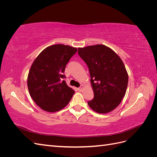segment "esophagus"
<instances>
[{"instance_id":"1","label":"esophagus","mask_w":157,"mask_h":157,"mask_svg":"<svg viewBox=\"0 0 157 157\" xmlns=\"http://www.w3.org/2000/svg\"><path fill=\"white\" fill-rule=\"evenodd\" d=\"M84 86H83V85H81V86H80L78 88V91L79 92H82V90H83V89H84Z\"/></svg>"}]
</instances>
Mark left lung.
<instances>
[{
    "instance_id": "8db88e82",
    "label": "left lung",
    "mask_w": 157,
    "mask_h": 157,
    "mask_svg": "<svg viewBox=\"0 0 157 157\" xmlns=\"http://www.w3.org/2000/svg\"><path fill=\"white\" fill-rule=\"evenodd\" d=\"M87 64L94 98L88 104L93 111L105 114L117 108L124 97L128 75L121 58L111 48L96 44L78 48Z\"/></svg>"
}]
</instances>
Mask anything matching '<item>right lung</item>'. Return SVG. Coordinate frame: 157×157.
<instances>
[{
  "mask_svg": "<svg viewBox=\"0 0 157 157\" xmlns=\"http://www.w3.org/2000/svg\"><path fill=\"white\" fill-rule=\"evenodd\" d=\"M77 48L61 44L47 47L32 63L27 77L31 97L47 112L60 111L69 103L75 90L69 87L63 75L65 66Z\"/></svg>",
  "mask_w": 157,
  "mask_h": 157,
  "instance_id": "right-lung-1",
  "label": "right lung"
}]
</instances>
